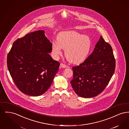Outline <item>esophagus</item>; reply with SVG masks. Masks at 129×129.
<instances>
[{"mask_svg": "<svg viewBox=\"0 0 129 129\" xmlns=\"http://www.w3.org/2000/svg\"><path fill=\"white\" fill-rule=\"evenodd\" d=\"M60 67L62 68H66L67 67V65H66L65 64H64L63 63H61L60 64Z\"/></svg>", "mask_w": 129, "mask_h": 129, "instance_id": "1", "label": "esophagus"}]
</instances>
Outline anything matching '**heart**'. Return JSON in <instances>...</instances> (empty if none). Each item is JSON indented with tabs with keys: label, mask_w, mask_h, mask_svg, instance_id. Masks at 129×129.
I'll return each mask as SVG.
<instances>
[{
	"label": "heart",
	"mask_w": 129,
	"mask_h": 129,
	"mask_svg": "<svg viewBox=\"0 0 129 129\" xmlns=\"http://www.w3.org/2000/svg\"><path fill=\"white\" fill-rule=\"evenodd\" d=\"M91 47L90 38L74 31L60 33L56 43L52 44V50L55 56L61 54V48L65 49L64 54L68 61L74 64L84 61L88 55Z\"/></svg>",
	"instance_id": "heart-1"
}]
</instances>
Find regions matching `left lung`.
Instances as JSON below:
<instances>
[{"label":"left lung","instance_id":"obj_1","mask_svg":"<svg viewBox=\"0 0 129 129\" xmlns=\"http://www.w3.org/2000/svg\"><path fill=\"white\" fill-rule=\"evenodd\" d=\"M115 68L112 47L101 36L92 53L79 65L72 68L74 77L71 83L74 91L84 98L98 95L108 85Z\"/></svg>","mask_w":129,"mask_h":129}]
</instances>
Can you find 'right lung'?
I'll use <instances>...</instances> for the list:
<instances>
[{
    "label": "right lung",
    "mask_w": 129,
    "mask_h": 129,
    "mask_svg": "<svg viewBox=\"0 0 129 129\" xmlns=\"http://www.w3.org/2000/svg\"><path fill=\"white\" fill-rule=\"evenodd\" d=\"M52 46L43 30L27 34L13 43L7 55V66L22 93L40 96L51 86L60 65L48 54Z\"/></svg>",
    "instance_id": "obj_1"
}]
</instances>
